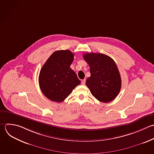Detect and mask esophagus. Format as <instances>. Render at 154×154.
<instances>
[{
  "label": "esophagus",
  "instance_id": "obj_1",
  "mask_svg": "<svg viewBox=\"0 0 154 154\" xmlns=\"http://www.w3.org/2000/svg\"><path fill=\"white\" fill-rule=\"evenodd\" d=\"M85 79H83L81 81V84L82 85H85Z\"/></svg>",
  "mask_w": 154,
  "mask_h": 154
}]
</instances>
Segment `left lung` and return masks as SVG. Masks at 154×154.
<instances>
[{
  "label": "left lung",
  "instance_id": "obj_1",
  "mask_svg": "<svg viewBox=\"0 0 154 154\" xmlns=\"http://www.w3.org/2000/svg\"><path fill=\"white\" fill-rule=\"evenodd\" d=\"M88 64L91 76L86 85L91 94L99 101L107 103L114 100L121 88V78L114 61L100 53H86L83 55Z\"/></svg>",
  "mask_w": 154,
  "mask_h": 154
}]
</instances>
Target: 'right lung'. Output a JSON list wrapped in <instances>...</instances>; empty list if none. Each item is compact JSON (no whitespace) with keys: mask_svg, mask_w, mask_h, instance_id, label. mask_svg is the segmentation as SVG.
Returning a JSON list of instances; mask_svg holds the SVG:
<instances>
[{"mask_svg":"<svg viewBox=\"0 0 154 154\" xmlns=\"http://www.w3.org/2000/svg\"><path fill=\"white\" fill-rule=\"evenodd\" d=\"M74 54L69 50L54 52L43 66L38 82L43 94L52 101L61 102L81 81L70 67Z\"/></svg>","mask_w":154,"mask_h":154,"instance_id":"add662e5","label":"right lung"}]
</instances>
